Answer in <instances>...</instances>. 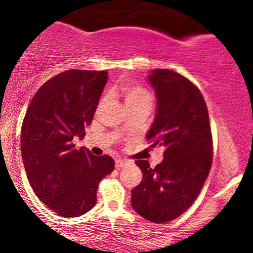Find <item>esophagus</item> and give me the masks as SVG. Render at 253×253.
Returning <instances> with one entry per match:
<instances>
[{
    "mask_svg": "<svg viewBox=\"0 0 253 253\" xmlns=\"http://www.w3.org/2000/svg\"><path fill=\"white\" fill-rule=\"evenodd\" d=\"M127 165H129V161L122 160V159H116V160H115V168L116 169H121L123 167H126Z\"/></svg>",
    "mask_w": 253,
    "mask_h": 253,
    "instance_id": "obj_1",
    "label": "esophagus"
}]
</instances>
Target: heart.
Here are the masks:
<instances>
[{
  "label": "heart",
  "mask_w": 253,
  "mask_h": 253,
  "mask_svg": "<svg viewBox=\"0 0 253 253\" xmlns=\"http://www.w3.org/2000/svg\"><path fill=\"white\" fill-rule=\"evenodd\" d=\"M120 94L122 96L126 108H132L138 106L151 107L153 102V94L150 89L138 84H126L120 88Z\"/></svg>",
  "instance_id": "1"
}]
</instances>
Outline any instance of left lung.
Returning a JSON list of instances; mask_svg holds the SVG:
<instances>
[{
  "label": "left lung",
  "mask_w": 253,
  "mask_h": 253,
  "mask_svg": "<svg viewBox=\"0 0 253 253\" xmlns=\"http://www.w3.org/2000/svg\"><path fill=\"white\" fill-rule=\"evenodd\" d=\"M158 99L157 116L146 138L165 148L161 164L137 160L143 179L131 204L140 216L165 223L192 205L210 174L213 138L209 110L200 89L178 72L157 69L148 76Z\"/></svg>",
  "instance_id": "obj_1"
}]
</instances>
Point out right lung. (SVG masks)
<instances>
[{
  "label": "right lung",
  "instance_id": "add662e5",
  "mask_svg": "<svg viewBox=\"0 0 253 253\" xmlns=\"http://www.w3.org/2000/svg\"><path fill=\"white\" fill-rule=\"evenodd\" d=\"M106 70H67L48 79L31 100L20 133V150L33 191L61 216L76 217L96 204L101 179L115 167L72 143L85 136L107 83Z\"/></svg>",
  "mask_w": 253,
  "mask_h": 253
}]
</instances>
